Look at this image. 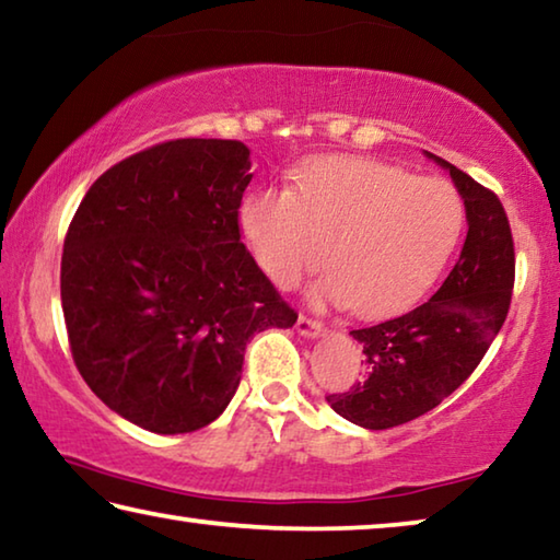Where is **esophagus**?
Listing matches in <instances>:
<instances>
[{"label": "esophagus", "instance_id": "esophagus-1", "mask_svg": "<svg viewBox=\"0 0 560 560\" xmlns=\"http://www.w3.org/2000/svg\"><path fill=\"white\" fill-rule=\"evenodd\" d=\"M296 330H299L301 336L316 338V336L324 334L326 326H324V320H318V318H311V316H306V314H301V316H299V320H296Z\"/></svg>", "mask_w": 560, "mask_h": 560}]
</instances>
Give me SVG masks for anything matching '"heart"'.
I'll list each match as a JSON object with an SVG mask.
<instances>
[{
	"instance_id": "heart-1",
	"label": "heart",
	"mask_w": 560,
	"mask_h": 560,
	"mask_svg": "<svg viewBox=\"0 0 560 560\" xmlns=\"http://www.w3.org/2000/svg\"><path fill=\"white\" fill-rule=\"evenodd\" d=\"M240 226L259 267L293 289L320 267V301L360 316L402 311L430 289L464 230V202L444 179H422L368 158H326L289 189L242 200Z\"/></svg>"
}]
</instances>
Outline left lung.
<instances>
[{"label":"left lung","instance_id":"8db88e82","mask_svg":"<svg viewBox=\"0 0 560 560\" xmlns=\"http://www.w3.org/2000/svg\"><path fill=\"white\" fill-rule=\"evenodd\" d=\"M469 232L459 261L430 301L383 324L350 330L365 377L326 400L365 430H390L438 407L474 373L504 326L514 291V236L499 197L447 160Z\"/></svg>","mask_w":560,"mask_h":560}]
</instances>
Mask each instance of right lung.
Here are the masks:
<instances>
[{"instance_id": "1", "label": "right lung", "mask_w": 560, "mask_h": 560, "mask_svg": "<svg viewBox=\"0 0 560 560\" xmlns=\"http://www.w3.org/2000/svg\"><path fill=\"white\" fill-rule=\"evenodd\" d=\"M249 167L240 140H167L108 167L69 224L61 306L73 363L138 428H207L240 387L249 338L296 324L242 244Z\"/></svg>"}]
</instances>
